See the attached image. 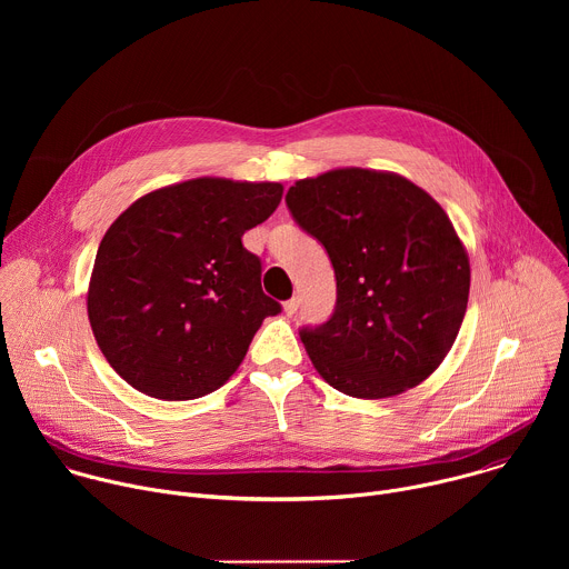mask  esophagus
<instances>
[{"mask_svg":"<svg viewBox=\"0 0 569 569\" xmlns=\"http://www.w3.org/2000/svg\"><path fill=\"white\" fill-rule=\"evenodd\" d=\"M297 308H299V299H297V297H292V299H288V301L283 303L286 315H295V312H297Z\"/></svg>","mask_w":569,"mask_h":569,"instance_id":"obj_1","label":"esophagus"}]
</instances>
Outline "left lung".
I'll return each instance as SVG.
<instances>
[{
    "instance_id": "obj_1",
    "label": "left lung",
    "mask_w": 569,
    "mask_h": 569,
    "mask_svg": "<svg viewBox=\"0 0 569 569\" xmlns=\"http://www.w3.org/2000/svg\"><path fill=\"white\" fill-rule=\"evenodd\" d=\"M286 204L338 281L331 319L299 331L317 373L365 400L421 385L452 349L470 290L441 204L408 178L356 167L297 180Z\"/></svg>"
}]
</instances>
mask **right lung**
Instances as JSON below:
<instances>
[{
  "instance_id": "obj_1",
  "label": "right lung",
  "mask_w": 569,
  "mask_h": 569,
  "mask_svg": "<svg viewBox=\"0 0 569 569\" xmlns=\"http://www.w3.org/2000/svg\"><path fill=\"white\" fill-rule=\"evenodd\" d=\"M279 182L196 178L150 191L106 231L88 317L110 367L137 391L191 400L218 389L281 306L242 233L272 216Z\"/></svg>"
}]
</instances>
